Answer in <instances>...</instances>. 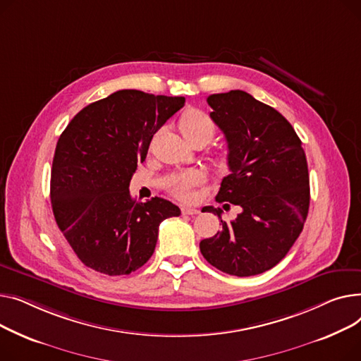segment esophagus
Segmentation results:
<instances>
[{"label": "esophagus", "instance_id": "34e87169", "mask_svg": "<svg viewBox=\"0 0 361 361\" xmlns=\"http://www.w3.org/2000/svg\"><path fill=\"white\" fill-rule=\"evenodd\" d=\"M182 214H185V216L200 214V209L198 208H190V207H182Z\"/></svg>", "mask_w": 361, "mask_h": 361}]
</instances>
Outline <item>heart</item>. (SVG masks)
<instances>
[{"label": "heart", "mask_w": 361, "mask_h": 361, "mask_svg": "<svg viewBox=\"0 0 361 361\" xmlns=\"http://www.w3.org/2000/svg\"><path fill=\"white\" fill-rule=\"evenodd\" d=\"M180 131L186 138V141L201 138L208 142L216 134V123L205 112L200 109H190L186 114H183V116L180 118ZM216 163L220 167L227 166L228 153L227 152L220 153L216 159ZM204 180H205L204 173L189 172V173H183L173 178L171 183H169V189H171V192L176 198L183 201H190L195 197L194 188L201 185Z\"/></svg>", "instance_id": "b5f03b06"}]
</instances>
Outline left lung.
I'll list each match as a JSON object with an SVG mask.
<instances>
[{"label":"left lung","mask_w":361,"mask_h":361,"mask_svg":"<svg viewBox=\"0 0 361 361\" xmlns=\"http://www.w3.org/2000/svg\"><path fill=\"white\" fill-rule=\"evenodd\" d=\"M207 102L227 140L231 172L216 201L239 205L242 213L226 223L221 208L204 207L223 228L200 249L217 269L250 277L277 265L300 236L310 204L306 154L291 123L249 93L230 90Z\"/></svg>","instance_id":"1"}]
</instances>
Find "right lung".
<instances>
[{"instance_id":"add662e5","label":"right lung","mask_w":361,"mask_h":361,"mask_svg":"<svg viewBox=\"0 0 361 361\" xmlns=\"http://www.w3.org/2000/svg\"><path fill=\"white\" fill-rule=\"evenodd\" d=\"M185 97L119 90L81 109L61 134L51 171L55 221L78 259L106 275H128L152 258L159 226L180 214L154 197L137 202L130 182L160 126Z\"/></svg>"}]
</instances>
